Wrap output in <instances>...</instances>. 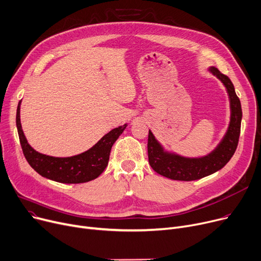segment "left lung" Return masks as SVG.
Here are the masks:
<instances>
[{
  "mask_svg": "<svg viewBox=\"0 0 261 261\" xmlns=\"http://www.w3.org/2000/svg\"><path fill=\"white\" fill-rule=\"evenodd\" d=\"M208 71L223 83L229 99L231 118L227 130L220 143L210 154L199 158H188L166 151L158 140L148 132L147 152L148 162L156 173L180 181H193L216 173L229 161L238 145L242 111L240 100L228 76L221 73L216 67H210Z\"/></svg>",
  "mask_w": 261,
  "mask_h": 261,
  "instance_id": "8db88e82",
  "label": "left lung"
}]
</instances>
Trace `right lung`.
<instances>
[{
    "label": "right lung",
    "instance_id": "right-lung-1",
    "mask_svg": "<svg viewBox=\"0 0 261 261\" xmlns=\"http://www.w3.org/2000/svg\"><path fill=\"white\" fill-rule=\"evenodd\" d=\"M21 101L17 109V128L23 154L34 170L42 177L60 183H84L98 178L109 164L113 144L127 124L118 126L103 136L88 150L71 157H53L41 154L27 142L20 119Z\"/></svg>",
    "mask_w": 261,
    "mask_h": 261
}]
</instances>
